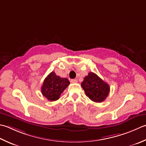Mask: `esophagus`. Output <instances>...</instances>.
Instances as JSON below:
<instances>
[{"label":"esophagus","mask_w":146,"mask_h":146,"mask_svg":"<svg viewBox=\"0 0 146 146\" xmlns=\"http://www.w3.org/2000/svg\"><path fill=\"white\" fill-rule=\"evenodd\" d=\"M70 82H71V83H72V84H75V83H77V80L76 79H71Z\"/></svg>","instance_id":"1"}]
</instances>
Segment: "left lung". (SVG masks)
<instances>
[{"label": "left lung", "instance_id": "1", "mask_svg": "<svg viewBox=\"0 0 146 146\" xmlns=\"http://www.w3.org/2000/svg\"><path fill=\"white\" fill-rule=\"evenodd\" d=\"M81 86L88 98L96 102L104 101L110 90L109 85L92 72L88 73L85 77Z\"/></svg>", "mask_w": 146, "mask_h": 146}]
</instances>
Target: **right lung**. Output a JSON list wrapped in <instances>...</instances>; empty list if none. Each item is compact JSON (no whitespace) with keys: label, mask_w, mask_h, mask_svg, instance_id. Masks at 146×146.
Instances as JSON below:
<instances>
[{"label":"right lung","mask_w":146,"mask_h":146,"mask_svg":"<svg viewBox=\"0 0 146 146\" xmlns=\"http://www.w3.org/2000/svg\"><path fill=\"white\" fill-rule=\"evenodd\" d=\"M70 84L68 78H61L52 71L44 80L41 87L42 94L48 101H55Z\"/></svg>","instance_id":"add662e5"}]
</instances>
